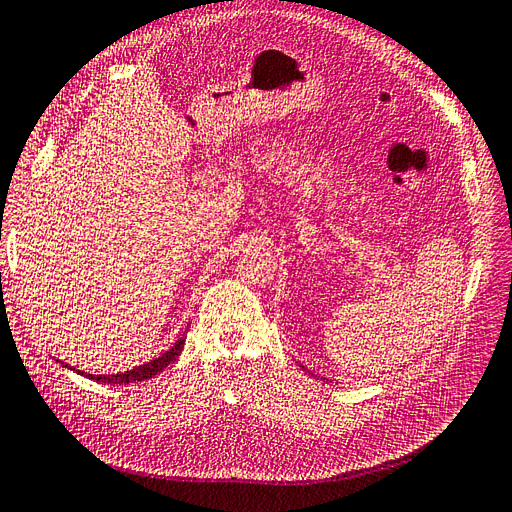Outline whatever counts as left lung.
Here are the masks:
<instances>
[{"label":"left lung","instance_id":"8db88e82","mask_svg":"<svg viewBox=\"0 0 512 512\" xmlns=\"http://www.w3.org/2000/svg\"><path fill=\"white\" fill-rule=\"evenodd\" d=\"M301 367H303V365H301Z\"/></svg>","mask_w":512,"mask_h":512}]
</instances>
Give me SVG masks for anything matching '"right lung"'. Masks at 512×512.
<instances>
[{
	"mask_svg": "<svg viewBox=\"0 0 512 512\" xmlns=\"http://www.w3.org/2000/svg\"><path fill=\"white\" fill-rule=\"evenodd\" d=\"M183 346H185V333H183V335L177 339V342H175L173 346H170L164 354L156 356V359H153V361H149V363H145V365H138V367H134V369H130V371H119V374H113V376H102V374H100V376H94V374H87V371L74 369V367L66 365L64 361H57V363H61V365L68 367V369H74L76 374L87 376V378L96 380V382H104V384H130V382H143V380H149V378H153V376H158L162 369H166L170 363L177 361V356L181 354Z\"/></svg>",
	"mask_w": 512,
	"mask_h": 512,
	"instance_id": "right-lung-1",
	"label": "right lung"
}]
</instances>
